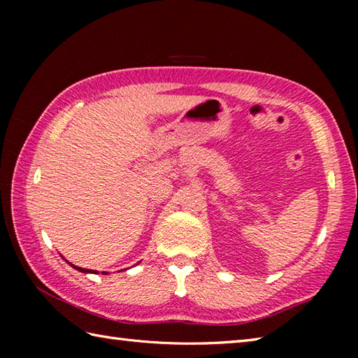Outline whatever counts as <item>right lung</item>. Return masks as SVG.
<instances>
[{
    "label": "right lung",
    "instance_id": "obj_1",
    "mask_svg": "<svg viewBox=\"0 0 358 358\" xmlns=\"http://www.w3.org/2000/svg\"><path fill=\"white\" fill-rule=\"evenodd\" d=\"M67 262V260H66ZM67 263H69V262H67ZM71 266H72V268L73 269H77V271H80V272H85V273H98V271H90V269H85V268H78V266H75V264H72V263H69ZM103 273V275H106V273H108V272H101Z\"/></svg>",
    "mask_w": 358,
    "mask_h": 358
}]
</instances>
